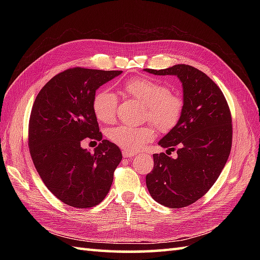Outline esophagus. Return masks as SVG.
Here are the masks:
<instances>
[{"label": "esophagus", "instance_id": "34e87169", "mask_svg": "<svg viewBox=\"0 0 260 260\" xmlns=\"http://www.w3.org/2000/svg\"><path fill=\"white\" fill-rule=\"evenodd\" d=\"M136 155L135 152H129V151H123V156L124 157H133Z\"/></svg>", "mask_w": 260, "mask_h": 260}]
</instances>
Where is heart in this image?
Here are the masks:
<instances>
[{
    "label": "heart",
    "mask_w": 260,
    "mask_h": 260,
    "mask_svg": "<svg viewBox=\"0 0 260 260\" xmlns=\"http://www.w3.org/2000/svg\"><path fill=\"white\" fill-rule=\"evenodd\" d=\"M121 92L144 104L146 106L145 119L151 120L163 133L174 129L180 123L184 110L183 98L170 91V88L163 82L147 77H134L125 82ZM117 105V96L106 88L97 90L92 98L93 114L105 124H110L115 120ZM108 137L123 150L135 152L155 137V128L152 125L140 127L120 125L110 129Z\"/></svg>",
    "instance_id": "obj_1"
}]
</instances>
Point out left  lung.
Instances as JSON below:
<instances>
[{"label": "left lung", "mask_w": 260, "mask_h": 260, "mask_svg": "<svg viewBox=\"0 0 260 260\" xmlns=\"http://www.w3.org/2000/svg\"><path fill=\"white\" fill-rule=\"evenodd\" d=\"M150 74L178 76L183 86V115L178 126L158 142L178 157L154 154V168L146 175L148 192L171 209L190 206L202 198L219 178L233 144V119L217 84L192 66L144 69Z\"/></svg>", "instance_id": "1"}]
</instances>
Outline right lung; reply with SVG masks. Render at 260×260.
<instances>
[{
  "mask_svg": "<svg viewBox=\"0 0 260 260\" xmlns=\"http://www.w3.org/2000/svg\"><path fill=\"white\" fill-rule=\"evenodd\" d=\"M119 70L75 67L49 80L39 91L29 119L30 155L37 172L54 197L70 207L101 203L121 161L119 147L103 140L92 110V98ZM98 140L93 153L80 144Z\"/></svg>",
  "mask_w": 260,
  "mask_h": 260,
  "instance_id": "obj_1",
  "label": "right lung"
}]
</instances>
